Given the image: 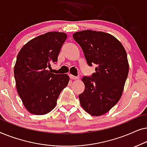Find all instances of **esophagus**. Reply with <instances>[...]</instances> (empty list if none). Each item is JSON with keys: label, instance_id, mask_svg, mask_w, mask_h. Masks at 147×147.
<instances>
[{"label": "esophagus", "instance_id": "1", "mask_svg": "<svg viewBox=\"0 0 147 147\" xmlns=\"http://www.w3.org/2000/svg\"><path fill=\"white\" fill-rule=\"evenodd\" d=\"M69 77H70V78H71V80H78V77H76V76H72V75H70Z\"/></svg>", "mask_w": 147, "mask_h": 147}]
</instances>
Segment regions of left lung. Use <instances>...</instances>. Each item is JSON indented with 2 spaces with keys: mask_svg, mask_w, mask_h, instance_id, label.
<instances>
[{
  "mask_svg": "<svg viewBox=\"0 0 147 147\" xmlns=\"http://www.w3.org/2000/svg\"><path fill=\"white\" fill-rule=\"evenodd\" d=\"M89 66L95 73L84 76L83 93L79 95L82 107L92 116L106 114L121 98L129 65L122 43L110 34L86 30L74 33Z\"/></svg>",
  "mask_w": 147,
  "mask_h": 147,
  "instance_id": "1",
  "label": "left lung"
}]
</instances>
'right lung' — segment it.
Segmentation results:
<instances>
[{
  "label": "right lung",
  "mask_w": 147,
  "mask_h": 147,
  "mask_svg": "<svg viewBox=\"0 0 147 147\" xmlns=\"http://www.w3.org/2000/svg\"><path fill=\"white\" fill-rule=\"evenodd\" d=\"M67 35L49 32L26 43L17 55L14 75L18 94L28 111L43 115L55 107L57 98L67 86V74L47 70L56 63Z\"/></svg>",
  "instance_id": "obj_1"
}]
</instances>
